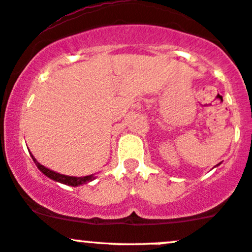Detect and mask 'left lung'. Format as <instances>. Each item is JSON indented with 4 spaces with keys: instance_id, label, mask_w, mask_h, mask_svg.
I'll use <instances>...</instances> for the list:
<instances>
[{
    "instance_id": "left-lung-1",
    "label": "left lung",
    "mask_w": 252,
    "mask_h": 252,
    "mask_svg": "<svg viewBox=\"0 0 252 252\" xmlns=\"http://www.w3.org/2000/svg\"><path fill=\"white\" fill-rule=\"evenodd\" d=\"M218 165H219V164H218ZM218 165H217V166H218Z\"/></svg>"
}]
</instances>
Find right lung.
I'll list each match as a JSON object with an SVG mask.
<instances>
[{
	"mask_svg": "<svg viewBox=\"0 0 252 252\" xmlns=\"http://www.w3.org/2000/svg\"><path fill=\"white\" fill-rule=\"evenodd\" d=\"M31 157H32L33 161H34V164L37 165V167L39 168V171L43 173V175L49 177V178L52 179V181L59 182V183L69 185V187H79V185L87 184V183H90V182L94 181L95 179L94 175H90V176H85V177H73V176L62 175V173H59V172H56V171H52L48 167L43 166L40 162L37 161V159H35L32 154H31Z\"/></svg>",
	"mask_w": 252,
	"mask_h": 252,
	"instance_id": "1",
	"label": "right lung"
}]
</instances>
